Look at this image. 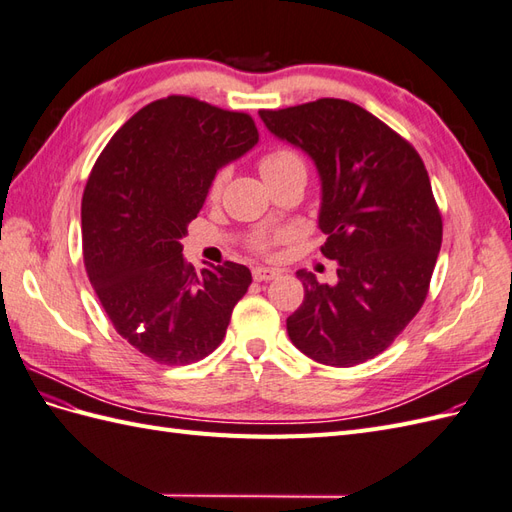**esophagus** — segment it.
Wrapping results in <instances>:
<instances>
[{"mask_svg":"<svg viewBox=\"0 0 512 512\" xmlns=\"http://www.w3.org/2000/svg\"><path fill=\"white\" fill-rule=\"evenodd\" d=\"M279 272L272 270V268H253V279L255 281H270V279H277Z\"/></svg>","mask_w":512,"mask_h":512,"instance_id":"1","label":"esophagus"}]
</instances>
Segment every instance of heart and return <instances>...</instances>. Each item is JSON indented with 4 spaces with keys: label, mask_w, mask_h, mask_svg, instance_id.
I'll use <instances>...</instances> for the list:
<instances>
[{
    "label": "heart",
    "mask_w": 512,
    "mask_h": 512,
    "mask_svg": "<svg viewBox=\"0 0 512 512\" xmlns=\"http://www.w3.org/2000/svg\"><path fill=\"white\" fill-rule=\"evenodd\" d=\"M259 168H261V175H264V179H266V177H274V175H281V173H290V170H303V173H305V162H303V157H300L292 149H274V151H270V153L261 157ZM225 177H227V170H220V173L212 181L209 194H212V196L220 194L222 183H225ZM257 246L266 248L264 238L257 240Z\"/></svg>",
    "instance_id": "1"
}]
</instances>
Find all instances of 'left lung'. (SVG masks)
I'll list each match as a JSON object with an SVG mask.
<instances>
[{
    "instance_id": "1",
    "label": "left lung",
    "mask_w": 512,
    "mask_h": 512,
    "mask_svg": "<svg viewBox=\"0 0 512 512\" xmlns=\"http://www.w3.org/2000/svg\"><path fill=\"white\" fill-rule=\"evenodd\" d=\"M259 116L316 164L322 253L337 261L335 285L296 272L305 300L287 318V335L303 355L335 368L381 355L424 305L441 248V214L422 157L344 99Z\"/></svg>"
}]
</instances>
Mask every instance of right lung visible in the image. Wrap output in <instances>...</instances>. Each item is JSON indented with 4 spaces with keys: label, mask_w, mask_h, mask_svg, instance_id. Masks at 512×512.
I'll list each match as a JSON object with an SVG mask.
<instances>
[{
    "label": "right lung",
    "mask_w": 512,
    "mask_h": 512,
    "mask_svg": "<svg viewBox=\"0 0 512 512\" xmlns=\"http://www.w3.org/2000/svg\"><path fill=\"white\" fill-rule=\"evenodd\" d=\"M259 142L248 114L173 95L116 131L82 199L84 264L116 333L157 363L214 352L253 277L227 261L196 272L181 238L222 166Z\"/></svg>",
    "instance_id": "1"
}]
</instances>
